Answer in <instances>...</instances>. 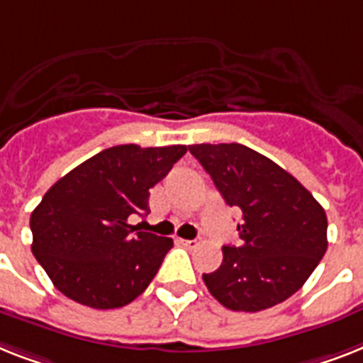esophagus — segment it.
Returning <instances> with one entry per match:
<instances>
[{
    "label": "esophagus",
    "instance_id": "1",
    "mask_svg": "<svg viewBox=\"0 0 363 363\" xmlns=\"http://www.w3.org/2000/svg\"><path fill=\"white\" fill-rule=\"evenodd\" d=\"M181 244L182 246H186V248H196V246H199V240H184V238H181Z\"/></svg>",
    "mask_w": 363,
    "mask_h": 363
}]
</instances>
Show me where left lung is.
Segmentation results:
<instances>
[{
	"label": "left lung",
	"mask_w": 363,
	"mask_h": 363,
	"mask_svg": "<svg viewBox=\"0 0 363 363\" xmlns=\"http://www.w3.org/2000/svg\"><path fill=\"white\" fill-rule=\"evenodd\" d=\"M229 207L242 212L238 246H223L218 270L203 274L233 311H263L293 296L328 248L326 212L291 173L240 143L188 147Z\"/></svg>",
	"instance_id": "8db88e82"
}]
</instances>
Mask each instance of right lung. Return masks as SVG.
<instances>
[{"label": "right lung", "mask_w": 363, "mask_h": 363, "mask_svg": "<svg viewBox=\"0 0 363 363\" xmlns=\"http://www.w3.org/2000/svg\"><path fill=\"white\" fill-rule=\"evenodd\" d=\"M186 145L104 149L44 194L31 212V252L55 289L95 309L130 304L152 281L173 240L138 231L132 214H149V190Z\"/></svg>", "instance_id": "1"}]
</instances>
